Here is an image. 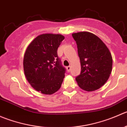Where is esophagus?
I'll return each mask as SVG.
<instances>
[{"label": "esophagus", "instance_id": "1", "mask_svg": "<svg viewBox=\"0 0 127 127\" xmlns=\"http://www.w3.org/2000/svg\"><path fill=\"white\" fill-rule=\"evenodd\" d=\"M66 70H67L68 72H70V70H71V66H66Z\"/></svg>", "mask_w": 127, "mask_h": 127}]
</instances>
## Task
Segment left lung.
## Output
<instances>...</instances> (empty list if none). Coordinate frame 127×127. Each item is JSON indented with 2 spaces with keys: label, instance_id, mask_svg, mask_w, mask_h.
I'll use <instances>...</instances> for the list:
<instances>
[{
  "label": "left lung",
  "instance_id": "left-lung-1",
  "mask_svg": "<svg viewBox=\"0 0 127 127\" xmlns=\"http://www.w3.org/2000/svg\"><path fill=\"white\" fill-rule=\"evenodd\" d=\"M81 63L80 75L75 78L78 86L93 91L103 86L109 79L112 68V57L102 40L86 31L73 33Z\"/></svg>",
  "mask_w": 127,
  "mask_h": 127
}]
</instances>
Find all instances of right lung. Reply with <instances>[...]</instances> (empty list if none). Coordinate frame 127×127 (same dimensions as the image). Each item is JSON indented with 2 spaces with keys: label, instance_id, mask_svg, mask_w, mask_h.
Returning <instances> with one entry per match:
<instances>
[{
  "label": "right lung",
  "instance_id": "obj_1",
  "mask_svg": "<svg viewBox=\"0 0 127 127\" xmlns=\"http://www.w3.org/2000/svg\"><path fill=\"white\" fill-rule=\"evenodd\" d=\"M65 37L43 34L37 36L27 47L23 59L24 72L35 90L52 95L61 87L66 69L57 56V49Z\"/></svg>",
  "mask_w": 127,
  "mask_h": 127
}]
</instances>
